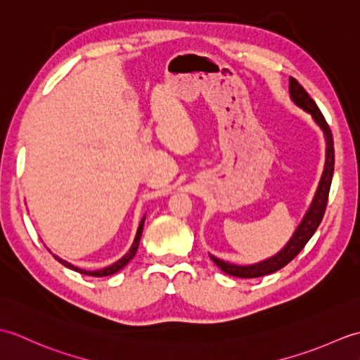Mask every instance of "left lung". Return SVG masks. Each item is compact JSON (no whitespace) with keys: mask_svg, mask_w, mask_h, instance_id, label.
<instances>
[{"mask_svg":"<svg viewBox=\"0 0 360 360\" xmlns=\"http://www.w3.org/2000/svg\"><path fill=\"white\" fill-rule=\"evenodd\" d=\"M289 94L298 108H302L311 114L312 119L316 120V124L322 128V131L325 134L326 159H325V168H323L322 178H320L317 192L314 195V200L311 202V207L308 209L307 213H304L300 226L295 229L294 235L290 236V240L288 241L286 246L283 248L278 254H275L274 257L267 259H263V262L259 263L248 264V266L232 264L210 255L212 262L215 263L221 271L229 275H233V277L257 278V277H263V275H267V274L277 272L278 269H281V267H285L289 262H292V259L300 254V250L304 246H307V243L311 240V236L314 235V232L317 231L319 224L322 223V218L325 215L328 195H330L333 173H334V141H333L331 129L328 127L323 114L320 112L316 102L312 101L309 94L303 89V86L294 77L289 79Z\"/></svg>","mask_w":360,"mask_h":360,"instance_id":"left-lung-1","label":"left lung"}]
</instances>
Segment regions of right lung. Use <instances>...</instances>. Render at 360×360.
Masks as SVG:
<instances>
[{"label": "right lung", "instance_id": "add662e5", "mask_svg": "<svg viewBox=\"0 0 360 360\" xmlns=\"http://www.w3.org/2000/svg\"><path fill=\"white\" fill-rule=\"evenodd\" d=\"M143 223H145V217L141 219V224H139V227H137V232H136V238H134V241H133V244H131V248H129V250L127 252V254H125L124 257H122V258L119 259V262L112 263L111 266H106V267H103V269H98V271H85V269H80V267H77V266H72L71 263L65 262L63 258H60V257H57V255H53V257H56L57 262H60L63 266L70 267V269H72V271H75V272H80V274H83V275H91V277H106V275H112V274L119 272V271L122 269V267H125V266L129 263V259H133V257L136 255L137 248H139V241H141V236H142V231H143Z\"/></svg>", "mask_w": 360, "mask_h": 360}]
</instances>
